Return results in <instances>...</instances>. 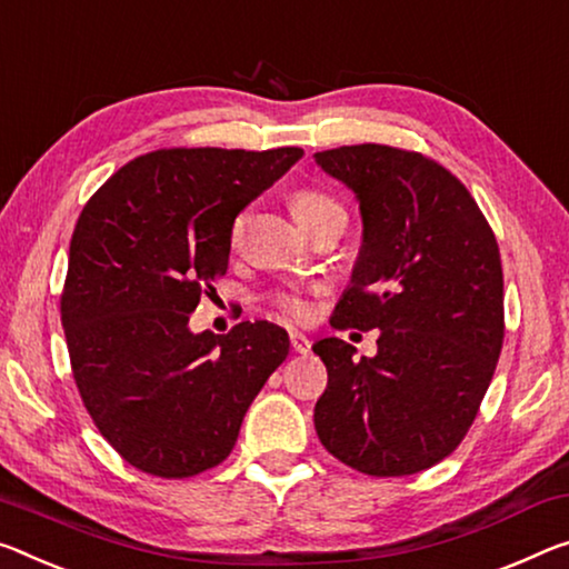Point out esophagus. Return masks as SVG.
Masks as SVG:
<instances>
[{"mask_svg":"<svg viewBox=\"0 0 569 569\" xmlns=\"http://www.w3.org/2000/svg\"><path fill=\"white\" fill-rule=\"evenodd\" d=\"M291 347H293L296 355H309V351H311V341L306 339L303 333L291 331Z\"/></svg>","mask_w":569,"mask_h":569,"instance_id":"1","label":"esophagus"}]
</instances>
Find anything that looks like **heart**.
I'll return each instance as SVG.
<instances>
[{
  "instance_id": "heart-1",
  "label": "heart",
  "mask_w": 569,
  "mask_h": 569,
  "mask_svg": "<svg viewBox=\"0 0 569 569\" xmlns=\"http://www.w3.org/2000/svg\"><path fill=\"white\" fill-rule=\"evenodd\" d=\"M293 212L301 224L319 220L329 212H345L339 202L329 197L327 192H319V189H301L293 197ZM270 303H273L276 313L286 321H303L309 319L311 313V301H309V288L293 286V288H281V291L270 293Z\"/></svg>"
}]
</instances>
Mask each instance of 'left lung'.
I'll return each instance as SVG.
<instances>
[{"instance_id": "8db88e82", "label": "left lung", "mask_w": 569, "mask_h": 569, "mask_svg": "<svg viewBox=\"0 0 569 569\" xmlns=\"http://www.w3.org/2000/svg\"><path fill=\"white\" fill-rule=\"evenodd\" d=\"M313 159L362 214L331 327L380 331L375 357L337 337L313 345L329 372L319 440L369 476L426 471L461 443L499 362V246L468 189L428 157L357 143Z\"/></svg>"}]
</instances>
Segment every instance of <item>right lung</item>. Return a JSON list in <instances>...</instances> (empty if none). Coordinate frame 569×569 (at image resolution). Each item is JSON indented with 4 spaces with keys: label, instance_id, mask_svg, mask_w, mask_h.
Segmentation results:
<instances>
[{
    "label": "right lung",
    "instance_id": "add662e5",
    "mask_svg": "<svg viewBox=\"0 0 569 569\" xmlns=\"http://www.w3.org/2000/svg\"><path fill=\"white\" fill-rule=\"evenodd\" d=\"M301 149H157L121 167L80 212L60 313L70 365L101 436L139 471L187 479L222 463L288 357L286 329H189L224 276L238 212Z\"/></svg>",
    "mask_w": 569,
    "mask_h": 569
}]
</instances>
